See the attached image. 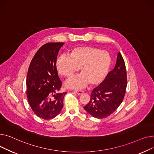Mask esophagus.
<instances>
[{
    "label": "esophagus",
    "instance_id": "34e87169",
    "mask_svg": "<svg viewBox=\"0 0 154 154\" xmlns=\"http://www.w3.org/2000/svg\"><path fill=\"white\" fill-rule=\"evenodd\" d=\"M73 92L76 93L77 94H83L84 93V91H83V90H73Z\"/></svg>",
    "mask_w": 154,
    "mask_h": 154
}]
</instances>
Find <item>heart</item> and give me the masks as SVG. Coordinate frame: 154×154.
<instances>
[{
  "label": "heart",
  "mask_w": 154,
  "mask_h": 154,
  "mask_svg": "<svg viewBox=\"0 0 154 154\" xmlns=\"http://www.w3.org/2000/svg\"><path fill=\"white\" fill-rule=\"evenodd\" d=\"M112 58L109 53L100 48L82 46L71 49L69 56L61 55L56 60L58 74L70 78L80 69L81 74L66 83L69 88H81L89 83L96 86L101 83L110 71Z\"/></svg>",
  "instance_id": "heart-1"
}]
</instances>
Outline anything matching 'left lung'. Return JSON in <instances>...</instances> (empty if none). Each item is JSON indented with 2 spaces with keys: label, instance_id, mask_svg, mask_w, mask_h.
<instances>
[{
  "label": "left lung",
  "instance_id": "obj_1",
  "mask_svg": "<svg viewBox=\"0 0 154 154\" xmlns=\"http://www.w3.org/2000/svg\"><path fill=\"white\" fill-rule=\"evenodd\" d=\"M127 83L125 62L119 52L114 68L100 85L93 89L91 99L84 109L97 119L110 116L122 102Z\"/></svg>",
  "mask_w": 154,
  "mask_h": 154
}]
</instances>
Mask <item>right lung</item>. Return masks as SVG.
Masks as SVG:
<instances>
[{
    "instance_id": "add662e5",
    "label": "right lung",
    "mask_w": 154,
    "mask_h": 154,
    "mask_svg": "<svg viewBox=\"0 0 154 154\" xmlns=\"http://www.w3.org/2000/svg\"><path fill=\"white\" fill-rule=\"evenodd\" d=\"M64 43H47L35 53L26 76V96L34 113L40 118L55 117L63 107L66 92L59 93L62 83L56 69V60Z\"/></svg>"
}]
</instances>
